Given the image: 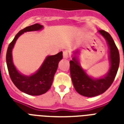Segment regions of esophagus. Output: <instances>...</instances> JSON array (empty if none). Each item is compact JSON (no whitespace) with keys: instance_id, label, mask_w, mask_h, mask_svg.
I'll return each instance as SVG.
<instances>
[{"instance_id":"34e87169","label":"esophagus","mask_w":124,"mask_h":124,"mask_svg":"<svg viewBox=\"0 0 124 124\" xmlns=\"http://www.w3.org/2000/svg\"><path fill=\"white\" fill-rule=\"evenodd\" d=\"M69 56V53L68 51H63V57L64 58H68Z\"/></svg>"}]
</instances>
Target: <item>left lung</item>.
<instances>
[{"mask_svg": "<svg viewBox=\"0 0 124 124\" xmlns=\"http://www.w3.org/2000/svg\"><path fill=\"white\" fill-rule=\"evenodd\" d=\"M98 33L106 39L109 49L110 68L108 73L99 78L89 77L80 65L77 55L79 51H74L73 57L70 62V74L74 87L80 94L87 97L98 96L105 92L113 82L119 67V52L113 38L104 30H99Z\"/></svg>", "mask_w": 124, "mask_h": 124, "instance_id": "left-lung-1", "label": "left lung"}]
</instances>
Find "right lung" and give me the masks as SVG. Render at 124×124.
Listing matches in <instances>:
<instances>
[{"instance_id":"1","label":"right lung","mask_w":124,"mask_h":124,"mask_svg":"<svg viewBox=\"0 0 124 124\" xmlns=\"http://www.w3.org/2000/svg\"><path fill=\"white\" fill-rule=\"evenodd\" d=\"M44 26L39 24H35L20 30L9 44L6 53V63L9 74L15 85L22 92L30 95L37 96L44 94L50 89L53 77L60 60L62 59V51L54 55L47 56L35 73L30 76L22 75L17 71L13 64L12 49L16 40L25 32L39 31Z\"/></svg>"}]
</instances>
